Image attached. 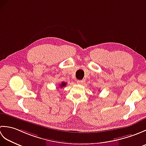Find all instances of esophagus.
I'll use <instances>...</instances> for the list:
<instances>
[{
  "mask_svg": "<svg viewBox=\"0 0 146 146\" xmlns=\"http://www.w3.org/2000/svg\"><path fill=\"white\" fill-rule=\"evenodd\" d=\"M83 83H84L83 80H78V81H77V83L79 85H83Z\"/></svg>",
  "mask_w": 146,
  "mask_h": 146,
  "instance_id": "esophagus-1",
  "label": "esophagus"
}]
</instances>
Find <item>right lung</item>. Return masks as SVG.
<instances>
[{"mask_svg":"<svg viewBox=\"0 0 146 146\" xmlns=\"http://www.w3.org/2000/svg\"><path fill=\"white\" fill-rule=\"evenodd\" d=\"M66 85V82H62L61 84H60V85H59V86H60V88H63V87H64Z\"/></svg>","mask_w":146,"mask_h":146,"instance_id":"add662e5","label":"right lung"}]
</instances>
